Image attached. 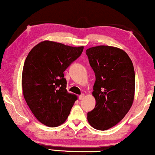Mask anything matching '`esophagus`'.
<instances>
[{
    "instance_id": "34e87169",
    "label": "esophagus",
    "mask_w": 155,
    "mask_h": 155,
    "mask_svg": "<svg viewBox=\"0 0 155 155\" xmlns=\"http://www.w3.org/2000/svg\"><path fill=\"white\" fill-rule=\"evenodd\" d=\"M84 98V94H80L79 96V99L80 100H82V99H83Z\"/></svg>"
}]
</instances>
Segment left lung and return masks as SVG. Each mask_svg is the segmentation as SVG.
I'll return each mask as SVG.
<instances>
[{"mask_svg":"<svg viewBox=\"0 0 155 155\" xmlns=\"http://www.w3.org/2000/svg\"><path fill=\"white\" fill-rule=\"evenodd\" d=\"M86 54L96 77L92 92L96 105L87 120L94 128L105 130L119 123L132 107L134 68L128 55L114 46L91 47Z\"/></svg>","mask_w":155,"mask_h":155,"instance_id":"obj_1","label":"left lung"}]
</instances>
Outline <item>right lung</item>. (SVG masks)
Instances as JSON below:
<instances>
[{"label": "right lung", "mask_w": 155, "mask_h": 155, "mask_svg": "<svg viewBox=\"0 0 155 155\" xmlns=\"http://www.w3.org/2000/svg\"><path fill=\"white\" fill-rule=\"evenodd\" d=\"M61 43L44 41L25 59L22 75L25 99L37 119L56 127L66 120L77 96L68 92L64 72L83 51Z\"/></svg>", "instance_id": "add662e5"}]
</instances>
